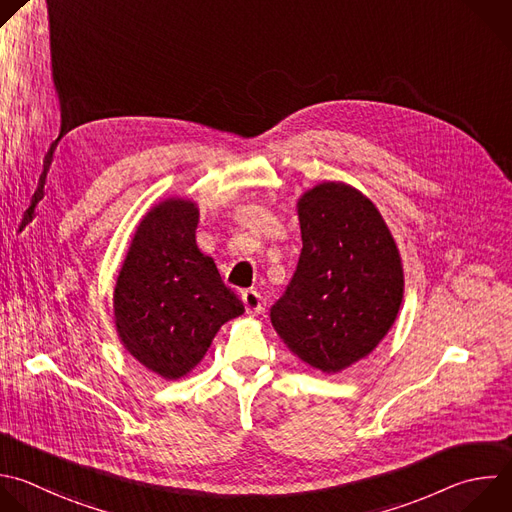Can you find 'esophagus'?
Returning <instances> with one entry per match:
<instances>
[{
	"label": "esophagus",
	"instance_id": "34e87169",
	"mask_svg": "<svg viewBox=\"0 0 512 512\" xmlns=\"http://www.w3.org/2000/svg\"><path fill=\"white\" fill-rule=\"evenodd\" d=\"M241 299L245 303L247 313H261L263 311V303H261V293H257L255 289H247L241 293Z\"/></svg>",
	"mask_w": 512,
	"mask_h": 512
}]
</instances>
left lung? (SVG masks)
Instances as JSON below:
<instances>
[{"label":"left lung","instance_id":"1","mask_svg":"<svg viewBox=\"0 0 512 512\" xmlns=\"http://www.w3.org/2000/svg\"><path fill=\"white\" fill-rule=\"evenodd\" d=\"M301 253L271 323L283 344L323 374L370 356L394 325L404 271L376 205L346 183H319L297 201Z\"/></svg>","mask_w":512,"mask_h":512}]
</instances>
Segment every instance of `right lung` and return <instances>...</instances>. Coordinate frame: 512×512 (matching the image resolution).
<instances>
[{"mask_svg": "<svg viewBox=\"0 0 512 512\" xmlns=\"http://www.w3.org/2000/svg\"><path fill=\"white\" fill-rule=\"evenodd\" d=\"M199 207L170 197L138 223L114 287L122 346L164 380L187 376L245 307L197 247Z\"/></svg>", "mask_w": 512, "mask_h": 512, "instance_id": "1", "label": "right lung"}]
</instances>
